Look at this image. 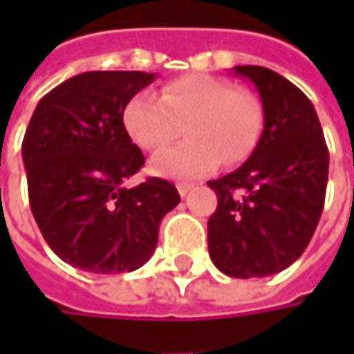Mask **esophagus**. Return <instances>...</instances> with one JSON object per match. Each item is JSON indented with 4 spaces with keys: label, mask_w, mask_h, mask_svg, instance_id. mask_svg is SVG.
Instances as JSON below:
<instances>
[{
    "label": "esophagus",
    "mask_w": 354,
    "mask_h": 354,
    "mask_svg": "<svg viewBox=\"0 0 354 354\" xmlns=\"http://www.w3.org/2000/svg\"><path fill=\"white\" fill-rule=\"evenodd\" d=\"M193 187H195L193 183H179L177 185V191H179V195H181V197H187V193H189Z\"/></svg>",
    "instance_id": "34e87169"
}]
</instances>
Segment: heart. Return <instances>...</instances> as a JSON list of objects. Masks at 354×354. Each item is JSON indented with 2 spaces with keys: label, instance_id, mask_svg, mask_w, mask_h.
Wrapping results in <instances>:
<instances>
[{
  "label": "heart",
  "instance_id": "obj_1",
  "mask_svg": "<svg viewBox=\"0 0 354 354\" xmlns=\"http://www.w3.org/2000/svg\"><path fill=\"white\" fill-rule=\"evenodd\" d=\"M183 124L189 140L151 157V173L191 179L211 173L221 159L226 165L244 161L260 140L264 112L252 92L207 75L169 80L159 98L140 92L124 108L126 131L143 149L165 147Z\"/></svg>",
  "mask_w": 354,
  "mask_h": 354
}]
</instances>
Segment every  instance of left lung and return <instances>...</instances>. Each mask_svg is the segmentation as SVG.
<instances>
[{"label":"left lung","mask_w":354,"mask_h":354,"mask_svg":"<svg viewBox=\"0 0 354 354\" xmlns=\"http://www.w3.org/2000/svg\"><path fill=\"white\" fill-rule=\"evenodd\" d=\"M232 73L258 90L264 129L236 171L207 183L218 197L209 218V254L230 278H266L290 268L313 236L329 151L313 104L288 78L264 66Z\"/></svg>","instance_id":"obj_1"}]
</instances>
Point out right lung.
I'll list each match as a JSON object with an SVG mask.
<instances>
[{
    "mask_svg": "<svg viewBox=\"0 0 354 354\" xmlns=\"http://www.w3.org/2000/svg\"><path fill=\"white\" fill-rule=\"evenodd\" d=\"M157 78L140 71H92L64 80L35 108L21 153L37 226L62 262L92 274L142 268L156 252L159 223L181 197L149 177L124 126L126 104Z\"/></svg>",
    "mask_w": 354,
    "mask_h": 354,
    "instance_id": "right-lung-1",
    "label": "right lung"
}]
</instances>
